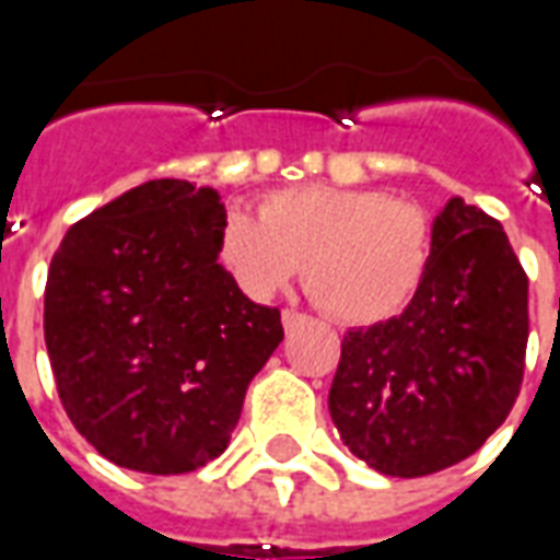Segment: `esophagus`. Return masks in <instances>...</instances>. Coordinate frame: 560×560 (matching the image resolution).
Instances as JSON below:
<instances>
[{
    "instance_id": "1",
    "label": "esophagus",
    "mask_w": 560,
    "mask_h": 560,
    "mask_svg": "<svg viewBox=\"0 0 560 560\" xmlns=\"http://www.w3.org/2000/svg\"><path fill=\"white\" fill-rule=\"evenodd\" d=\"M305 320H308V317H305L303 312H296V308H284V312H281V324H284L288 332H293L296 327H303Z\"/></svg>"
}]
</instances>
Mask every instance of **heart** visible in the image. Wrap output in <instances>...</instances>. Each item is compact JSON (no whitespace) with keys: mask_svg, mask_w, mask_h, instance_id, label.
<instances>
[{"mask_svg":"<svg viewBox=\"0 0 560 560\" xmlns=\"http://www.w3.org/2000/svg\"><path fill=\"white\" fill-rule=\"evenodd\" d=\"M432 221L420 207L369 188L300 185L264 197L260 219L231 209L219 257L255 300L291 284L341 324H377L408 308L429 276Z\"/></svg>","mask_w":560,"mask_h":560,"instance_id":"heart-1","label":"heart"}]
</instances>
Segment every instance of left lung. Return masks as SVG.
Returning <instances> with one entry per match:
<instances>
[{"mask_svg":"<svg viewBox=\"0 0 560 560\" xmlns=\"http://www.w3.org/2000/svg\"><path fill=\"white\" fill-rule=\"evenodd\" d=\"M432 233L411 305L351 329L329 387L341 441L387 477H425L477 453L525 375L528 276L504 228L453 197Z\"/></svg>","mask_w":560,"mask_h":560,"instance_id":"8db88e82","label":"left lung"}]
</instances>
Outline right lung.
Masks as SVG:
<instances>
[{
    "label": "right lung",
    "instance_id": "obj_1",
    "mask_svg": "<svg viewBox=\"0 0 560 560\" xmlns=\"http://www.w3.org/2000/svg\"><path fill=\"white\" fill-rule=\"evenodd\" d=\"M219 191L152 179L71 224L44 288L56 389L119 468L188 474L221 456L245 389L284 339L219 264Z\"/></svg>",
    "mask_w": 560,
    "mask_h": 560
}]
</instances>
